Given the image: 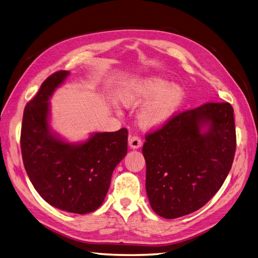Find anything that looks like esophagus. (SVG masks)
<instances>
[{"label":"esophagus","mask_w":258,"mask_h":258,"mask_svg":"<svg viewBox=\"0 0 258 258\" xmlns=\"http://www.w3.org/2000/svg\"><path fill=\"white\" fill-rule=\"evenodd\" d=\"M129 146L134 150L140 148L142 146V140L140 139L138 136H130L129 137Z\"/></svg>","instance_id":"obj_1"}]
</instances>
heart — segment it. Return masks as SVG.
<instances>
[{
    "mask_svg": "<svg viewBox=\"0 0 258 258\" xmlns=\"http://www.w3.org/2000/svg\"><path fill=\"white\" fill-rule=\"evenodd\" d=\"M124 106L136 107L146 102L138 114L143 129L163 126L181 105L184 90L177 84H170L165 77L153 75L129 86L120 96Z\"/></svg>",
    "mask_w": 258,
    "mask_h": 258,
    "instance_id": "b5f03b06",
    "label": "heart"
}]
</instances>
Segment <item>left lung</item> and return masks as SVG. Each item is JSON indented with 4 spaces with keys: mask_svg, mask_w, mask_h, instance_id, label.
<instances>
[{
    "mask_svg": "<svg viewBox=\"0 0 258 258\" xmlns=\"http://www.w3.org/2000/svg\"><path fill=\"white\" fill-rule=\"evenodd\" d=\"M145 140V187L154 212L169 220L190 214L214 196L231 169L233 108L205 103L173 116Z\"/></svg>",
    "mask_w": 258,
    "mask_h": 258,
    "instance_id": "obj_1",
    "label": "left lung"
}]
</instances>
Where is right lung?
I'll list each match as a JSON object with an SVG mask.
<instances>
[{"mask_svg": "<svg viewBox=\"0 0 258 258\" xmlns=\"http://www.w3.org/2000/svg\"><path fill=\"white\" fill-rule=\"evenodd\" d=\"M69 74H51L27 103L20 146L27 174L40 196L62 211L86 214L104 201L113 171L127 154L128 130L96 132L80 144L53 135L48 123V101Z\"/></svg>", "mask_w": 258, "mask_h": 258, "instance_id": "add662e5", "label": "right lung"}]
</instances>
